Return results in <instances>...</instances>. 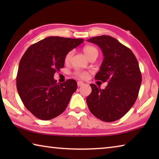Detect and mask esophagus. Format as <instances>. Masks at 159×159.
Returning a JSON list of instances; mask_svg holds the SVG:
<instances>
[{"instance_id": "1", "label": "esophagus", "mask_w": 159, "mask_h": 159, "mask_svg": "<svg viewBox=\"0 0 159 159\" xmlns=\"http://www.w3.org/2000/svg\"><path fill=\"white\" fill-rule=\"evenodd\" d=\"M83 84H84V83L82 82V81H78L77 82V85L79 87H80V86H82Z\"/></svg>"}]
</instances>
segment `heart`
I'll return each mask as SVG.
<instances>
[{"label": "heart", "mask_w": 159, "mask_h": 159, "mask_svg": "<svg viewBox=\"0 0 159 159\" xmlns=\"http://www.w3.org/2000/svg\"><path fill=\"white\" fill-rule=\"evenodd\" d=\"M83 52H84L85 55L87 56L88 58L94 53H98V51L97 50V48L93 46H91V45H87V46H85L83 48ZM72 55H73V52H72V51H69V52L66 53L65 57H64V61H65V63L69 62L72 57ZM75 75L78 77L81 78V79H85V78H87L88 73L86 71H77L75 72Z\"/></svg>", "instance_id": "heart-1"}]
</instances>
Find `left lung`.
Segmentation results:
<instances>
[{
	"mask_svg": "<svg viewBox=\"0 0 159 159\" xmlns=\"http://www.w3.org/2000/svg\"><path fill=\"white\" fill-rule=\"evenodd\" d=\"M88 42L101 48L104 60L96 80L108 82L105 89L90 84L86 98L90 112L99 119L113 122L122 118L135 102L142 83L138 61L130 48L110 36L91 38Z\"/></svg>",
	"mask_w": 159,
	"mask_h": 159,
	"instance_id": "1",
	"label": "left lung"
}]
</instances>
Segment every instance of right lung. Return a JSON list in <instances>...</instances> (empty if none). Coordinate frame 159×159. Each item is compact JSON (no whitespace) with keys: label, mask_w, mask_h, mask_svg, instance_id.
Returning <instances> with one entry per match:
<instances>
[{"label":"right lung","mask_w":159,"mask_h":159,"mask_svg":"<svg viewBox=\"0 0 159 159\" xmlns=\"http://www.w3.org/2000/svg\"><path fill=\"white\" fill-rule=\"evenodd\" d=\"M84 41L81 39L50 36L31 45L21 57L17 89L24 105L39 119L58 116L77 89L74 79L57 83L54 74L64 66L66 53Z\"/></svg>","instance_id":"add662e5"}]
</instances>
